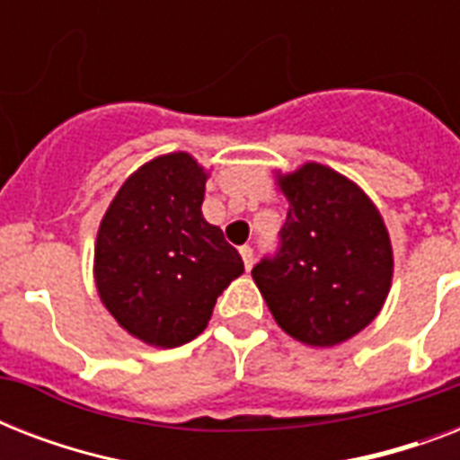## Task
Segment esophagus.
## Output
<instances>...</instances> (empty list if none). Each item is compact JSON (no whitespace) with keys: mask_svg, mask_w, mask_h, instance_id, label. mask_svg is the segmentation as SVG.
Instances as JSON below:
<instances>
[{"mask_svg":"<svg viewBox=\"0 0 460 460\" xmlns=\"http://www.w3.org/2000/svg\"><path fill=\"white\" fill-rule=\"evenodd\" d=\"M241 258H243L245 270H251L252 262H255V251H252L251 245H241Z\"/></svg>","mask_w":460,"mask_h":460,"instance_id":"1","label":"esophagus"}]
</instances>
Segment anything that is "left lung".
Wrapping results in <instances>:
<instances>
[{"label":"left lung","instance_id":"1","mask_svg":"<svg viewBox=\"0 0 460 460\" xmlns=\"http://www.w3.org/2000/svg\"><path fill=\"white\" fill-rule=\"evenodd\" d=\"M288 200L279 248L252 267L274 320L310 346L370 324L392 287V243L367 195L322 164L281 176Z\"/></svg>","mask_w":460,"mask_h":460}]
</instances>
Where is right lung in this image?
Returning a JSON list of instances; mask_svg holds the SVG:
<instances>
[{
    "label": "right lung",
    "instance_id": "1",
    "mask_svg": "<svg viewBox=\"0 0 460 460\" xmlns=\"http://www.w3.org/2000/svg\"><path fill=\"white\" fill-rule=\"evenodd\" d=\"M205 179L186 153L140 166L111 200L95 245V281L136 339L173 349L208 327L243 260L200 212Z\"/></svg>",
    "mask_w": 460,
    "mask_h": 460
}]
</instances>
